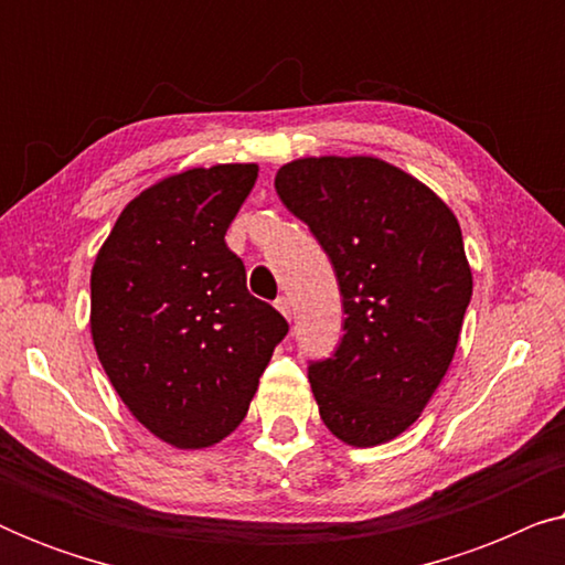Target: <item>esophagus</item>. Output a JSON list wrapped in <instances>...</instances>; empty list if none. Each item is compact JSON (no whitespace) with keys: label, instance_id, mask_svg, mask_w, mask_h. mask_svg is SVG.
Here are the masks:
<instances>
[{"label":"esophagus","instance_id":"1","mask_svg":"<svg viewBox=\"0 0 565 565\" xmlns=\"http://www.w3.org/2000/svg\"><path fill=\"white\" fill-rule=\"evenodd\" d=\"M275 308L285 316V319L290 321V298H288V296H280V298H277V300H275Z\"/></svg>","mask_w":565,"mask_h":565}]
</instances>
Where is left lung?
Wrapping results in <instances>:
<instances>
[{
  "instance_id": "left-lung-1",
  "label": "left lung",
  "mask_w": 565,
  "mask_h": 565,
  "mask_svg": "<svg viewBox=\"0 0 565 565\" xmlns=\"http://www.w3.org/2000/svg\"><path fill=\"white\" fill-rule=\"evenodd\" d=\"M282 205L327 252L342 292V342L308 362L331 435L373 447L412 427L437 391L473 296L450 207L398 167L321 157L275 177Z\"/></svg>"
}]
</instances>
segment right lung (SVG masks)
Wrapping results in <instances>:
<instances>
[{"label": "right lung", "instance_id": "right-lung-1", "mask_svg": "<svg viewBox=\"0 0 565 565\" xmlns=\"http://www.w3.org/2000/svg\"><path fill=\"white\" fill-rule=\"evenodd\" d=\"M257 164L167 177L130 200L92 267V339L130 414L200 450L244 422L288 321L246 290L226 231Z\"/></svg>", "mask_w": 565, "mask_h": 565}]
</instances>
